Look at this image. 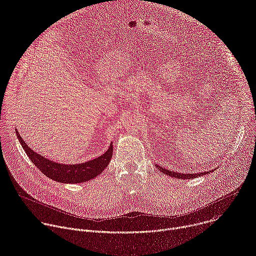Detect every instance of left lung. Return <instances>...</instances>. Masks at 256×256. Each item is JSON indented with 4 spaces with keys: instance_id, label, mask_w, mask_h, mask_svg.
<instances>
[{
    "instance_id": "1",
    "label": "left lung",
    "mask_w": 256,
    "mask_h": 256,
    "mask_svg": "<svg viewBox=\"0 0 256 256\" xmlns=\"http://www.w3.org/2000/svg\"><path fill=\"white\" fill-rule=\"evenodd\" d=\"M158 169L163 172L164 174L166 175H169V176H172L174 178H178V179H190V178H196L198 176H202L204 174H208L210 172H212V171H208V172H200V173H196V174H190V173H178V172H173V171H170L168 169H165V168H162L160 166H158Z\"/></svg>"
}]
</instances>
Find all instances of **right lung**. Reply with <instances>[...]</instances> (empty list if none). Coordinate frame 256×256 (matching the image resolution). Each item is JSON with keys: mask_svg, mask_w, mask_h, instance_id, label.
Segmentation results:
<instances>
[{"mask_svg": "<svg viewBox=\"0 0 256 256\" xmlns=\"http://www.w3.org/2000/svg\"><path fill=\"white\" fill-rule=\"evenodd\" d=\"M17 138L22 144V147L31 160V162L38 166V168L48 178L62 182V184H81L97 177L108 166L109 161L112 158L114 146L110 144L108 150L98 158L80 164H60L56 163L38 153L31 150L27 144L20 136L16 130Z\"/></svg>", "mask_w": 256, "mask_h": 256, "instance_id": "1", "label": "right lung"}]
</instances>
